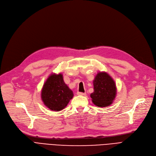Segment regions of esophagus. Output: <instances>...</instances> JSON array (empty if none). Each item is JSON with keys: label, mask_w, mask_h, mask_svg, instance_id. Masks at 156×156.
Returning a JSON list of instances; mask_svg holds the SVG:
<instances>
[{"label": "esophagus", "mask_w": 156, "mask_h": 156, "mask_svg": "<svg viewBox=\"0 0 156 156\" xmlns=\"http://www.w3.org/2000/svg\"><path fill=\"white\" fill-rule=\"evenodd\" d=\"M78 95H86V93H83V92H77Z\"/></svg>", "instance_id": "34e87169"}]
</instances>
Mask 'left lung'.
<instances>
[{
	"label": "left lung",
	"instance_id": "left-lung-1",
	"mask_svg": "<svg viewBox=\"0 0 156 156\" xmlns=\"http://www.w3.org/2000/svg\"><path fill=\"white\" fill-rule=\"evenodd\" d=\"M94 84V92L90 94L93 103L99 107L110 106L115 98L116 85L106 72H99L96 75Z\"/></svg>",
	"mask_w": 156,
	"mask_h": 156
}]
</instances>
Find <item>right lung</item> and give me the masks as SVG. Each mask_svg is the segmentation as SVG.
I'll return each mask as SVG.
<instances>
[{
  "label": "right lung",
  "mask_w": 156,
  "mask_h": 156,
  "mask_svg": "<svg viewBox=\"0 0 156 156\" xmlns=\"http://www.w3.org/2000/svg\"><path fill=\"white\" fill-rule=\"evenodd\" d=\"M73 97L72 91L64 82L61 73H52L44 83L41 99L45 106L53 111H61Z\"/></svg>",
  "instance_id": "right-lung-1"
}]
</instances>
